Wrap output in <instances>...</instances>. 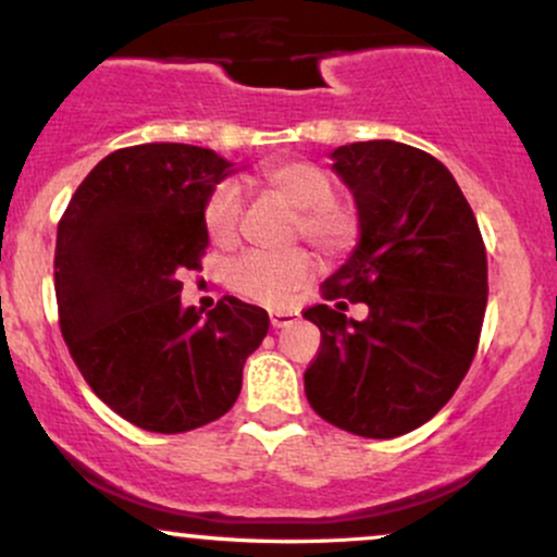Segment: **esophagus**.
Returning <instances> with one entry per match:
<instances>
[{
	"mask_svg": "<svg viewBox=\"0 0 557 557\" xmlns=\"http://www.w3.org/2000/svg\"><path fill=\"white\" fill-rule=\"evenodd\" d=\"M296 320H298V311H293V309H288V311H272V314H269V322H272L274 330H277V327H288Z\"/></svg>",
	"mask_w": 557,
	"mask_h": 557,
	"instance_id": "obj_1",
	"label": "esophagus"
}]
</instances>
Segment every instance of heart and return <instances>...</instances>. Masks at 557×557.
I'll return each instance as SVG.
<instances>
[{
    "label": "heart",
    "instance_id": "heart-1",
    "mask_svg": "<svg viewBox=\"0 0 557 557\" xmlns=\"http://www.w3.org/2000/svg\"><path fill=\"white\" fill-rule=\"evenodd\" d=\"M261 182L274 195L288 200L296 211L293 232L322 253H344L359 237V213L351 203L335 195V180L320 163L307 158H280L261 169ZM243 195L235 182H222L203 203V227L219 246H232L240 232ZM314 261L304 248L267 253L248 250L235 256L227 267L232 290L267 307H283L309 280Z\"/></svg>",
    "mask_w": 557,
    "mask_h": 557
}]
</instances>
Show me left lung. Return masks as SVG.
Segmentation results:
<instances>
[{"label":"left lung","mask_w":557,"mask_h":557,"mask_svg":"<svg viewBox=\"0 0 557 557\" xmlns=\"http://www.w3.org/2000/svg\"><path fill=\"white\" fill-rule=\"evenodd\" d=\"M357 198L362 240L304 311L320 351L304 372L311 409L341 431L394 438L455 396L479 351L486 246L466 195L442 161L394 139L333 150ZM368 302V321L345 317Z\"/></svg>","instance_id":"8db88e82"}]
</instances>
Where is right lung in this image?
<instances>
[{
	"label": "right lung",
	"instance_id": "1",
	"mask_svg": "<svg viewBox=\"0 0 557 557\" xmlns=\"http://www.w3.org/2000/svg\"><path fill=\"white\" fill-rule=\"evenodd\" d=\"M230 166L195 145H132L102 158L60 216V333L89 388L145 431L230 412L269 330L267 311L235 296L209 314L180 301V274L200 272L209 248L203 203Z\"/></svg>",
	"mask_w": 557,
	"mask_h": 557
}]
</instances>
